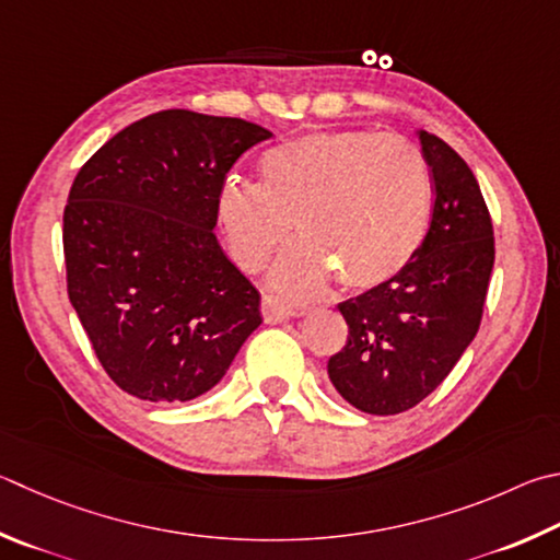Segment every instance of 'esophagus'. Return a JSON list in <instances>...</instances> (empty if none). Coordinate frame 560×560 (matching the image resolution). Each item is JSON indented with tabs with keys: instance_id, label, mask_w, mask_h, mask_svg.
I'll use <instances>...</instances> for the list:
<instances>
[{
	"instance_id": "1",
	"label": "esophagus",
	"mask_w": 560,
	"mask_h": 560,
	"mask_svg": "<svg viewBox=\"0 0 560 560\" xmlns=\"http://www.w3.org/2000/svg\"><path fill=\"white\" fill-rule=\"evenodd\" d=\"M261 315L267 323H283L293 318V315H299V311H293L289 303H283L277 296H264L261 299Z\"/></svg>"
}]
</instances>
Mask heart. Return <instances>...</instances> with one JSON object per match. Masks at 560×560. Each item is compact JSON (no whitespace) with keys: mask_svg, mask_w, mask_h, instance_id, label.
I'll use <instances>...</instances> for the list:
<instances>
[{"mask_svg":"<svg viewBox=\"0 0 560 560\" xmlns=\"http://www.w3.org/2000/svg\"><path fill=\"white\" fill-rule=\"evenodd\" d=\"M259 174L261 183H222L218 220L245 271H259L296 225L301 240L269 273L289 299L318 296L332 277L350 291L382 287L429 232L431 171L406 139L368 129L313 131L269 149Z\"/></svg>","mask_w":560,"mask_h":560,"instance_id":"heart-1","label":"heart"}]
</instances>
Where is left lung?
<instances>
[{"instance_id":"8db88e82","label":"left lung","mask_w":560,"mask_h":560,"mask_svg":"<svg viewBox=\"0 0 560 560\" xmlns=\"http://www.w3.org/2000/svg\"><path fill=\"white\" fill-rule=\"evenodd\" d=\"M433 178V215L413 259L382 287L340 303L348 345L328 377L354 409L392 416L413 409L448 377L475 340L494 267L490 210L470 166L419 131Z\"/></svg>"}]
</instances>
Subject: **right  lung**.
Returning <instances> with one entry per match:
<instances>
[{"label":"right lung","instance_id":"obj_1","mask_svg":"<svg viewBox=\"0 0 560 560\" xmlns=\"http://www.w3.org/2000/svg\"><path fill=\"white\" fill-rule=\"evenodd\" d=\"M271 131L164 109L78 171L63 212L68 299L109 380L144 401L210 392L259 328V291L218 245V192Z\"/></svg>","mask_w":560,"mask_h":560}]
</instances>
